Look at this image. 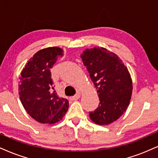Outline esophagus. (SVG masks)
<instances>
[{"label": "esophagus", "mask_w": 158, "mask_h": 158, "mask_svg": "<svg viewBox=\"0 0 158 158\" xmlns=\"http://www.w3.org/2000/svg\"><path fill=\"white\" fill-rule=\"evenodd\" d=\"M80 97H81V94L77 93V94H76L73 97V100H78Z\"/></svg>", "instance_id": "obj_1"}]
</instances>
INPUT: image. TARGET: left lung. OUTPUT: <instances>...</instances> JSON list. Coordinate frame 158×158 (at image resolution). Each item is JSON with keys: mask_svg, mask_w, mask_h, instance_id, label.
Listing matches in <instances>:
<instances>
[{"mask_svg": "<svg viewBox=\"0 0 158 158\" xmlns=\"http://www.w3.org/2000/svg\"><path fill=\"white\" fill-rule=\"evenodd\" d=\"M81 58L100 98L98 108L89 117L100 125L112 123L129 106L133 91L129 71L117 55L104 48L85 50Z\"/></svg>", "mask_w": 158, "mask_h": 158, "instance_id": "left-lung-1", "label": "left lung"}]
</instances>
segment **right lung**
Instances as JSON below:
<instances>
[{"instance_id": "obj_1", "label": "right lung", "mask_w": 158, "mask_h": 158, "mask_svg": "<svg viewBox=\"0 0 158 158\" xmlns=\"http://www.w3.org/2000/svg\"><path fill=\"white\" fill-rule=\"evenodd\" d=\"M63 50L57 47L40 50L25 64L19 77V95L25 110L42 124H55L67 112L69 102L52 91L50 69Z\"/></svg>"}]
</instances>
